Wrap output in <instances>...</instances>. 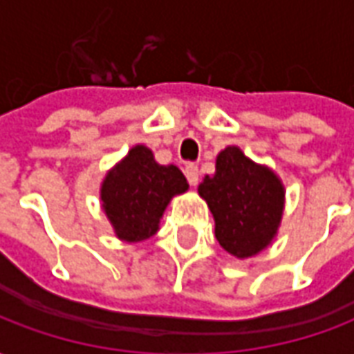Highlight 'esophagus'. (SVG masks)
Instances as JSON below:
<instances>
[{
	"label": "esophagus",
	"mask_w": 354,
	"mask_h": 354,
	"mask_svg": "<svg viewBox=\"0 0 354 354\" xmlns=\"http://www.w3.org/2000/svg\"><path fill=\"white\" fill-rule=\"evenodd\" d=\"M185 178H187V182L192 185H197L199 184V176H201V172H199V167L197 165H185Z\"/></svg>",
	"instance_id": "34e87169"
}]
</instances>
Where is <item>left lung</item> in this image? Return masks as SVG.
I'll use <instances>...</instances> for the list:
<instances>
[{
  "label": "left lung",
  "instance_id": "1",
  "mask_svg": "<svg viewBox=\"0 0 354 354\" xmlns=\"http://www.w3.org/2000/svg\"><path fill=\"white\" fill-rule=\"evenodd\" d=\"M216 220V239L237 258L263 250L281 223L284 187L266 167L254 165L239 147H225L216 174L199 185Z\"/></svg>",
  "mask_w": 354,
  "mask_h": 354
}]
</instances>
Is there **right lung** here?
I'll return each instance as SVG.
<instances>
[{
  "label": "right lung",
  "instance_id": "right-lung-1",
  "mask_svg": "<svg viewBox=\"0 0 354 354\" xmlns=\"http://www.w3.org/2000/svg\"><path fill=\"white\" fill-rule=\"evenodd\" d=\"M185 189L187 180L178 167H162L155 162L151 149L136 146L108 172L102 184V207L117 237L138 243L159 230L169 201Z\"/></svg>",
  "mask_w": 354,
  "mask_h": 354
}]
</instances>
